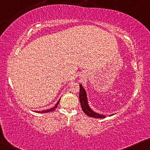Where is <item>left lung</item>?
Returning <instances> with one entry per match:
<instances>
[{
    "mask_svg": "<svg viewBox=\"0 0 150 150\" xmlns=\"http://www.w3.org/2000/svg\"><path fill=\"white\" fill-rule=\"evenodd\" d=\"M79 99L80 105H81L82 109L86 115H88L89 117H94V118H99V119H103L106 117L105 115H100L98 113H96L93 110L91 109V107H89L88 103V98H87L86 91L83 88L81 84H80V93H79ZM114 114L110 115L109 116H112Z\"/></svg>",
    "mask_w": 150,
    "mask_h": 150,
    "instance_id": "left-lung-1",
    "label": "left lung"
}]
</instances>
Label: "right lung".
<instances>
[{
	"mask_svg": "<svg viewBox=\"0 0 150 150\" xmlns=\"http://www.w3.org/2000/svg\"><path fill=\"white\" fill-rule=\"evenodd\" d=\"M59 100H60V99L57 101V103L56 104V105L54 106L53 108H51L50 109H47V110H42V111H37V112H38V113H45V112H52V111H54V110H56V109L57 107V105H58V103L59 102Z\"/></svg>",
	"mask_w": 150,
	"mask_h": 150,
	"instance_id": "obj_1",
	"label": "right lung"
}]
</instances>
